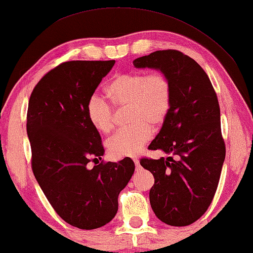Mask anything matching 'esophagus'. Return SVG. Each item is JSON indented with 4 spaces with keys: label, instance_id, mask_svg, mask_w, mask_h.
Masks as SVG:
<instances>
[{
    "label": "esophagus",
    "instance_id": "obj_1",
    "mask_svg": "<svg viewBox=\"0 0 253 253\" xmlns=\"http://www.w3.org/2000/svg\"><path fill=\"white\" fill-rule=\"evenodd\" d=\"M134 164H135V167H136V169H140V162H138V159H134Z\"/></svg>",
    "mask_w": 253,
    "mask_h": 253
}]
</instances>
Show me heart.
I'll return each mask as SVG.
<instances>
[{
	"instance_id": "heart-1",
	"label": "heart",
	"mask_w": 253,
	"mask_h": 253,
	"mask_svg": "<svg viewBox=\"0 0 253 253\" xmlns=\"http://www.w3.org/2000/svg\"><path fill=\"white\" fill-rule=\"evenodd\" d=\"M106 92L116 108L129 109L128 123L131 124L110 138V155L115 158L137 156L150 140L151 125H161L169 115L173 96L170 81L159 72H124L110 81ZM86 115L98 133L108 134L115 127V112L98 95L88 98Z\"/></svg>"
}]
</instances>
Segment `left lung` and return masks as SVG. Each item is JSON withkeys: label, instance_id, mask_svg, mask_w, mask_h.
<instances>
[{"label": "left lung", "instance_id": "left-lung-1", "mask_svg": "<svg viewBox=\"0 0 253 253\" xmlns=\"http://www.w3.org/2000/svg\"><path fill=\"white\" fill-rule=\"evenodd\" d=\"M133 64L161 71L173 90L169 115L149 145L169 157L140 162L155 177L151 208L167 225H191L211 204L225 162L218 97L205 71L181 51L158 50Z\"/></svg>", "mask_w": 253, "mask_h": 253}]
</instances>
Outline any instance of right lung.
<instances>
[{
	"label": "right lung",
	"mask_w": 253,
	"mask_h": 253,
	"mask_svg": "<svg viewBox=\"0 0 253 253\" xmlns=\"http://www.w3.org/2000/svg\"><path fill=\"white\" fill-rule=\"evenodd\" d=\"M115 63H62L39 81L28 102L26 128L35 179L57 214L80 229L99 228L115 218L119 193L135 169L128 157L96 165L104 148L86 115L88 98ZM90 161L94 168L87 165Z\"/></svg>",
	"instance_id": "obj_1"
}]
</instances>
